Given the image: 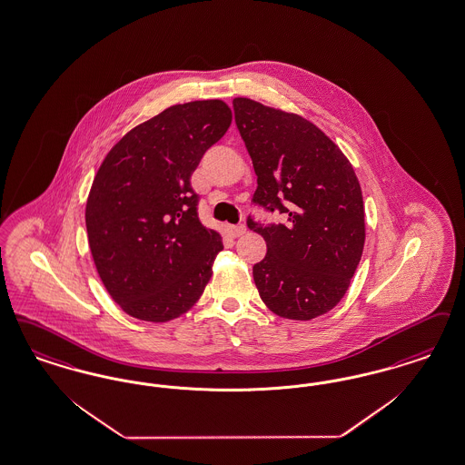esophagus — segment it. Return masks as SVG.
Masks as SVG:
<instances>
[{
  "instance_id": "34e87169",
  "label": "esophagus",
  "mask_w": 465,
  "mask_h": 465,
  "mask_svg": "<svg viewBox=\"0 0 465 465\" xmlns=\"http://www.w3.org/2000/svg\"><path fill=\"white\" fill-rule=\"evenodd\" d=\"M245 226L243 224H230V226H226V233L230 235V237H241V235H243L245 233Z\"/></svg>"
}]
</instances>
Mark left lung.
<instances>
[{
    "label": "left lung",
    "instance_id": "obj_1",
    "mask_svg": "<svg viewBox=\"0 0 465 465\" xmlns=\"http://www.w3.org/2000/svg\"><path fill=\"white\" fill-rule=\"evenodd\" d=\"M252 159V204L283 223L247 218L266 242L252 275L262 302L282 318L312 320L344 298L365 243V209L353 166L334 142L298 114L233 100Z\"/></svg>",
    "mask_w": 465,
    "mask_h": 465
}]
</instances>
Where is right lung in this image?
<instances>
[{
    "mask_svg": "<svg viewBox=\"0 0 465 465\" xmlns=\"http://www.w3.org/2000/svg\"><path fill=\"white\" fill-rule=\"evenodd\" d=\"M230 123L222 100L173 105L124 134L98 169L88 242L107 292L128 315L167 322L203 296L223 242L201 223L190 176Z\"/></svg>",
    "mask_w": 465,
    "mask_h": 465,
    "instance_id": "right-lung-1",
    "label": "right lung"
}]
</instances>
